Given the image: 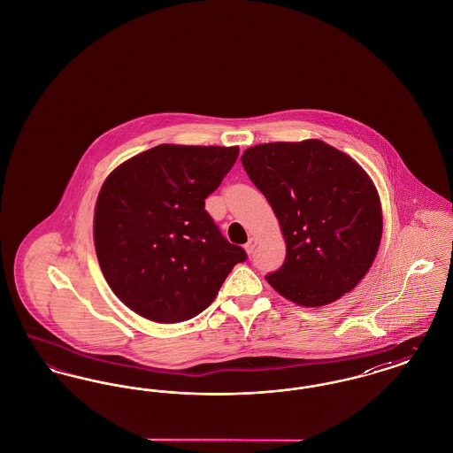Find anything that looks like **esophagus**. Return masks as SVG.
Instances as JSON below:
<instances>
[{
	"label": "esophagus",
	"instance_id": "obj_1",
	"mask_svg": "<svg viewBox=\"0 0 453 453\" xmlns=\"http://www.w3.org/2000/svg\"><path fill=\"white\" fill-rule=\"evenodd\" d=\"M257 242H258V241H257L255 237H250V239H248V242L244 244V250H246V253H248V255H251V253L255 251V248H257Z\"/></svg>",
	"mask_w": 453,
	"mask_h": 453
}]
</instances>
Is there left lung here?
Masks as SVG:
<instances>
[{"instance_id": "8db88e82", "label": "left lung", "mask_w": 453, "mask_h": 453, "mask_svg": "<svg viewBox=\"0 0 453 453\" xmlns=\"http://www.w3.org/2000/svg\"><path fill=\"white\" fill-rule=\"evenodd\" d=\"M241 163L272 205L287 244L268 283L303 307L331 303L355 288L382 237L380 200L362 166L318 139L258 144Z\"/></svg>"}]
</instances>
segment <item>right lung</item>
<instances>
[{"instance_id":"right-lung-1","label":"right lung","mask_w":453,"mask_h":453,"mask_svg":"<svg viewBox=\"0 0 453 453\" xmlns=\"http://www.w3.org/2000/svg\"><path fill=\"white\" fill-rule=\"evenodd\" d=\"M237 154V146L161 144L105 180L95 207V250L110 288L139 316L192 319L248 258L205 211Z\"/></svg>"}]
</instances>
